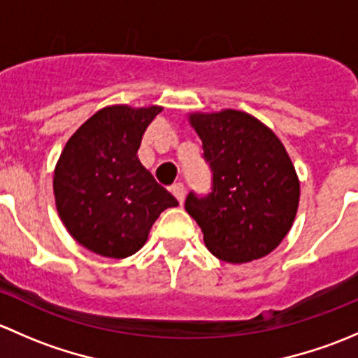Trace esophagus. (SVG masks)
I'll list each match as a JSON object with an SVG mask.
<instances>
[{
	"mask_svg": "<svg viewBox=\"0 0 358 358\" xmlns=\"http://www.w3.org/2000/svg\"><path fill=\"white\" fill-rule=\"evenodd\" d=\"M171 194L176 197V201H178L180 204H183V199H185V189H183L182 183H175V185L171 187Z\"/></svg>",
	"mask_w": 358,
	"mask_h": 358,
	"instance_id": "obj_1",
	"label": "esophagus"
}]
</instances>
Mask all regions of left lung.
<instances>
[{
  "label": "left lung",
  "mask_w": 358,
  "mask_h": 358,
  "mask_svg": "<svg viewBox=\"0 0 358 358\" xmlns=\"http://www.w3.org/2000/svg\"><path fill=\"white\" fill-rule=\"evenodd\" d=\"M213 171L208 197L192 192L185 209L218 259L248 263L270 255L294 223L299 180L279 136L248 112H192Z\"/></svg>",
  "instance_id": "8db88e82"
}]
</instances>
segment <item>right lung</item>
Returning a JSON list of instances; mask_svg holds the SVG:
<instances>
[{
	"instance_id": "1",
	"label": "right lung",
	"mask_w": 358,
	"mask_h": 358,
	"mask_svg": "<svg viewBox=\"0 0 358 358\" xmlns=\"http://www.w3.org/2000/svg\"><path fill=\"white\" fill-rule=\"evenodd\" d=\"M161 106H107L67 140L53 171L57 211L76 243L106 258H128L154 222L178 201L140 162V142Z\"/></svg>"
}]
</instances>
